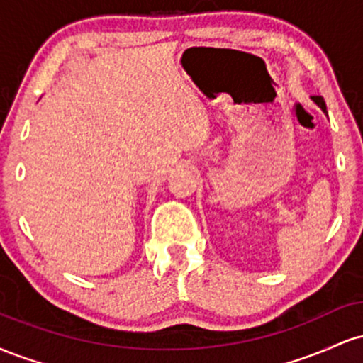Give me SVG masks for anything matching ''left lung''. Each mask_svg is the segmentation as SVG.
Here are the masks:
<instances>
[{"label":"left lung","instance_id":"8db88e82","mask_svg":"<svg viewBox=\"0 0 363 363\" xmlns=\"http://www.w3.org/2000/svg\"><path fill=\"white\" fill-rule=\"evenodd\" d=\"M312 102H314L315 104V106H318L319 107V109L320 111H323L324 112V114H326V102H324V99L323 97H320V95H312Z\"/></svg>","mask_w":363,"mask_h":363}]
</instances>
